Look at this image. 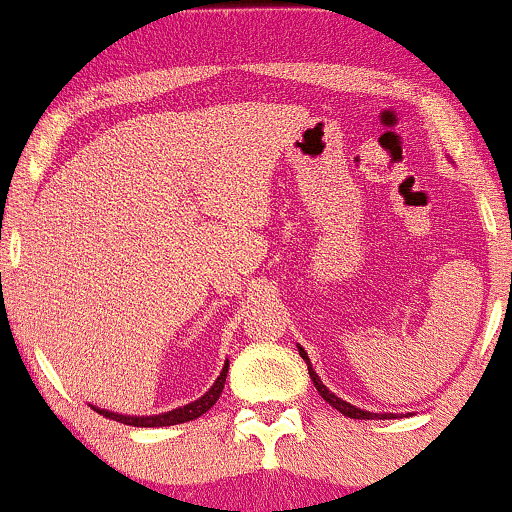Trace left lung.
I'll list each match as a JSON object with an SVG mask.
<instances>
[{
    "instance_id": "8db88e82",
    "label": "left lung",
    "mask_w": 512,
    "mask_h": 512,
    "mask_svg": "<svg viewBox=\"0 0 512 512\" xmlns=\"http://www.w3.org/2000/svg\"><path fill=\"white\" fill-rule=\"evenodd\" d=\"M298 354H301L303 361L308 363L310 380H313V385L317 387V392H320V397L325 399V402H330L337 411H342L344 416H349V419H392V414H373V411H363V409L354 407V404H349V402H344V399H339L337 395H334V392H330L325 385H322L320 378H317V373L313 370V366H310V358L303 351V346H298Z\"/></svg>"
}]
</instances>
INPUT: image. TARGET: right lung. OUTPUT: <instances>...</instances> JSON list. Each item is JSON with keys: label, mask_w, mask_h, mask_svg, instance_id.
I'll use <instances>...</instances> for the list:
<instances>
[{"label": "right lung", "mask_w": 512, "mask_h": 512, "mask_svg": "<svg viewBox=\"0 0 512 512\" xmlns=\"http://www.w3.org/2000/svg\"><path fill=\"white\" fill-rule=\"evenodd\" d=\"M226 373H228V361L223 363L221 375H219V378H216V383L211 385V390L207 392V395L195 399V402L185 404V407H180V409L166 411V414H158V416H122V414H113V411H105V409H96V411H98V414H103L105 419H113V421H120V424L137 426V428L185 424V421L199 419V416L207 414V411L214 407L216 399H219L221 392H223V383H226Z\"/></svg>", "instance_id": "right-lung-1"}]
</instances>
